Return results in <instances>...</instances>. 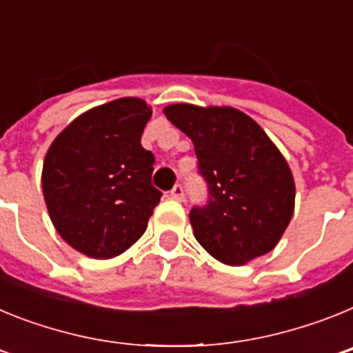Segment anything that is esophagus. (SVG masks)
<instances>
[{
	"instance_id": "esophagus-1",
	"label": "esophagus",
	"mask_w": 353,
	"mask_h": 353,
	"mask_svg": "<svg viewBox=\"0 0 353 353\" xmlns=\"http://www.w3.org/2000/svg\"><path fill=\"white\" fill-rule=\"evenodd\" d=\"M170 196L173 199H176V201H182V199H183V187L180 185V183H176V185H174L173 189H171Z\"/></svg>"
}]
</instances>
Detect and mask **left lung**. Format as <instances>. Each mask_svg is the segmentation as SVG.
<instances>
[{
  "instance_id": "left-lung-1",
  "label": "left lung",
  "mask_w": 353,
  "mask_h": 353,
  "mask_svg": "<svg viewBox=\"0 0 353 353\" xmlns=\"http://www.w3.org/2000/svg\"><path fill=\"white\" fill-rule=\"evenodd\" d=\"M164 114L191 138L208 183V203L189 214L196 240L232 267L272 251L295 208L292 170L272 139L228 105L171 104Z\"/></svg>"
}]
</instances>
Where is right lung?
Instances as JSON below:
<instances>
[{
  "mask_svg": "<svg viewBox=\"0 0 353 353\" xmlns=\"http://www.w3.org/2000/svg\"><path fill=\"white\" fill-rule=\"evenodd\" d=\"M152 108L123 97L79 114L49 146L42 192L56 232L70 248L108 260L138 242L162 192L154 154L141 146Z\"/></svg>",
  "mask_w": 353,
  "mask_h": 353,
  "instance_id": "add662e5",
  "label": "right lung"
}]
</instances>
